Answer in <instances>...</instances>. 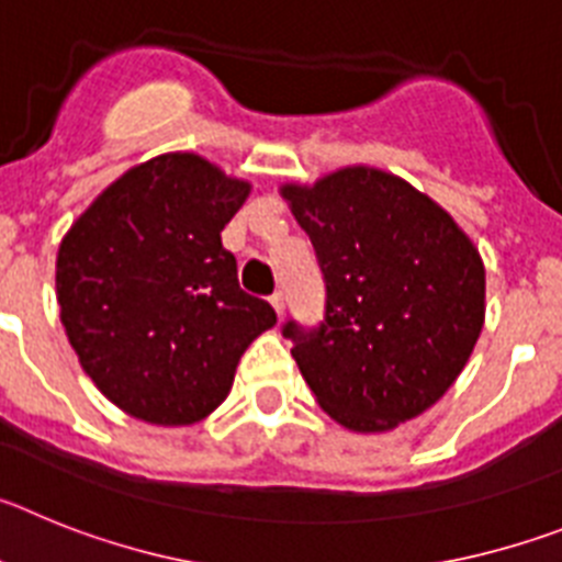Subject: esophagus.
<instances>
[{"instance_id":"1","label":"esophagus","mask_w":562,"mask_h":562,"mask_svg":"<svg viewBox=\"0 0 562 562\" xmlns=\"http://www.w3.org/2000/svg\"><path fill=\"white\" fill-rule=\"evenodd\" d=\"M270 304H272V310L278 312V317L284 315V292H276V295L270 297Z\"/></svg>"}]
</instances>
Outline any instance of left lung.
I'll return each mask as SVG.
<instances>
[{"instance_id": "8db88e82", "label": "left lung", "mask_w": 562, "mask_h": 562, "mask_svg": "<svg viewBox=\"0 0 562 562\" xmlns=\"http://www.w3.org/2000/svg\"><path fill=\"white\" fill-rule=\"evenodd\" d=\"M324 272V321L281 335L321 408L360 434L396 428L456 382L484 326V265L425 193L376 168L286 186Z\"/></svg>"}]
</instances>
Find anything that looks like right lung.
Returning a JSON list of instances; mask_svg holds the SVG:
<instances>
[{"instance_id": "add662e5", "label": "right lung", "mask_w": 562, "mask_h": 562, "mask_svg": "<svg viewBox=\"0 0 562 562\" xmlns=\"http://www.w3.org/2000/svg\"><path fill=\"white\" fill-rule=\"evenodd\" d=\"M250 186L162 154L106 188L58 247L61 324L103 396L151 425L220 408L276 310L238 286L222 231Z\"/></svg>"}]
</instances>
